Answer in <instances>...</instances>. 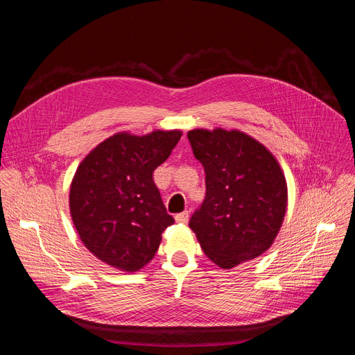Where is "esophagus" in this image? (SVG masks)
Here are the masks:
<instances>
[{
	"label": "esophagus",
	"mask_w": 355,
	"mask_h": 355,
	"mask_svg": "<svg viewBox=\"0 0 355 355\" xmlns=\"http://www.w3.org/2000/svg\"><path fill=\"white\" fill-rule=\"evenodd\" d=\"M189 219V211H182V213H178L175 216V220L178 223H187Z\"/></svg>",
	"instance_id": "1"
}]
</instances>
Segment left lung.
<instances>
[{
	"instance_id": "obj_1",
	"label": "left lung",
	"mask_w": 355,
	"mask_h": 355,
	"mask_svg": "<svg viewBox=\"0 0 355 355\" xmlns=\"http://www.w3.org/2000/svg\"><path fill=\"white\" fill-rule=\"evenodd\" d=\"M206 173V197L189 219L202 252L225 270L270 249L284 219L287 185L277 159L241 132H188Z\"/></svg>"
}]
</instances>
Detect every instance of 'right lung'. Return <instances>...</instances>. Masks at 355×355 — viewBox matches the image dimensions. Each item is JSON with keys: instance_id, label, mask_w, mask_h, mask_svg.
Here are the masks:
<instances>
[{"instance_id": "right-lung-1", "label": "right lung", "mask_w": 355, "mask_h": 355, "mask_svg": "<svg viewBox=\"0 0 355 355\" xmlns=\"http://www.w3.org/2000/svg\"><path fill=\"white\" fill-rule=\"evenodd\" d=\"M180 136L179 130L118 133L78 166L69 192L71 216L84 245L105 263L135 272L157 253L161 234L175 219L153 173Z\"/></svg>"}]
</instances>
